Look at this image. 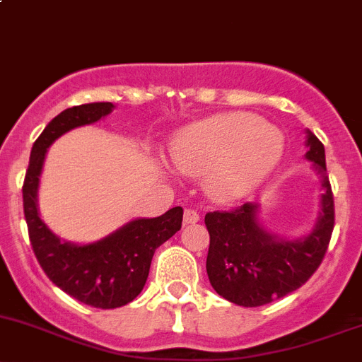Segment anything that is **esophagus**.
<instances>
[{"label":"esophagus","instance_id":"obj_1","mask_svg":"<svg viewBox=\"0 0 362 362\" xmlns=\"http://www.w3.org/2000/svg\"><path fill=\"white\" fill-rule=\"evenodd\" d=\"M199 221V212L194 209H185L184 212V223L185 224H194Z\"/></svg>","mask_w":362,"mask_h":362}]
</instances>
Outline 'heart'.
<instances>
[{
	"label": "heart",
	"instance_id": "b5f03b06",
	"mask_svg": "<svg viewBox=\"0 0 362 362\" xmlns=\"http://www.w3.org/2000/svg\"><path fill=\"white\" fill-rule=\"evenodd\" d=\"M285 152L281 131L249 113L212 117L182 132L170 148L171 163L189 175L210 171V191L216 198L245 194Z\"/></svg>",
	"mask_w": 362,
	"mask_h": 362
}]
</instances>
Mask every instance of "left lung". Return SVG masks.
<instances>
[{"mask_svg":"<svg viewBox=\"0 0 362 362\" xmlns=\"http://www.w3.org/2000/svg\"><path fill=\"white\" fill-rule=\"evenodd\" d=\"M306 157L322 177V212L308 237L269 235L256 219L258 206L244 203L205 216L210 235L206 274L212 288L230 303L258 308L296 292L317 272L334 230V196L320 139L308 131Z\"/></svg>","mask_w":362,"mask_h":362,"instance_id":"1","label":"left lung"}]
</instances>
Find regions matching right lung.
Segmentation results:
<instances>
[{
    "mask_svg": "<svg viewBox=\"0 0 362 362\" xmlns=\"http://www.w3.org/2000/svg\"><path fill=\"white\" fill-rule=\"evenodd\" d=\"M111 110V103L83 104L52 118L33 143L23 184L28 235L42 270L70 297L100 310L125 306L141 293L153 252L180 230L184 217V209L175 206L153 219L131 221L110 237L88 245L62 242L40 219L37 189L49 145L70 129L100 120Z\"/></svg>",
    "mask_w": 362,
    "mask_h": 362,
    "instance_id": "add662e5",
    "label": "right lung"
}]
</instances>
